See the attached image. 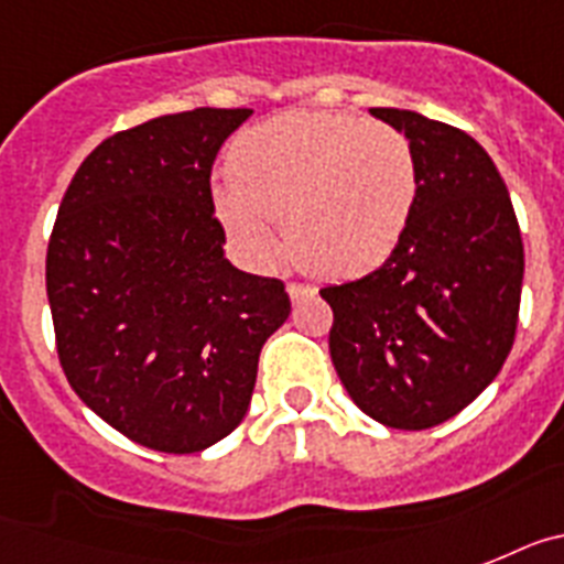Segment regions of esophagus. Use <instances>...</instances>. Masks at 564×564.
I'll use <instances>...</instances> for the list:
<instances>
[{
	"instance_id": "34e87169",
	"label": "esophagus",
	"mask_w": 564,
	"mask_h": 564,
	"mask_svg": "<svg viewBox=\"0 0 564 564\" xmlns=\"http://www.w3.org/2000/svg\"><path fill=\"white\" fill-rule=\"evenodd\" d=\"M286 292H289V297H292V301H295V303H301V301H310V297H315V292H317V289L312 286V283L289 281V283H286Z\"/></svg>"
}]
</instances>
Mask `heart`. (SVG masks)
I'll list each match as a JSON object with an SVG mask.
<instances>
[{
  "label": "heart",
  "mask_w": 564,
  "mask_h": 564,
  "mask_svg": "<svg viewBox=\"0 0 564 564\" xmlns=\"http://www.w3.org/2000/svg\"><path fill=\"white\" fill-rule=\"evenodd\" d=\"M213 189L221 227L249 261L272 263L286 243L323 278H357L394 252L417 204L420 173L398 127L346 112L289 110L247 127Z\"/></svg>",
  "instance_id": "b5f03b06"
}]
</instances>
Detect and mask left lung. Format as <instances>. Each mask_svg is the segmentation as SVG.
Returning a JSON list of instances; mask_svg holds the SVG:
<instances>
[{
	"label": "left lung",
	"instance_id": "left-lung-1",
	"mask_svg": "<svg viewBox=\"0 0 564 564\" xmlns=\"http://www.w3.org/2000/svg\"><path fill=\"white\" fill-rule=\"evenodd\" d=\"M369 112L414 147L417 204L383 267L321 297L335 312L332 364L357 409L420 431L459 414L506 364L525 252L506 181L471 135L414 110Z\"/></svg>",
	"mask_w": 564,
	"mask_h": 564
}]
</instances>
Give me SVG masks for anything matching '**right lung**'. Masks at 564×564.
<instances>
[{"mask_svg":"<svg viewBox=\"0 0 564 564\" xmlns=\"http://www.w3.org/2000/svg\"><path fill=\"white\" fill-rule=\"evenodd\" d=\"M249 116L195 107L110 135L53 224L58 364L87 409L153 452H204L238 429L263 343L292 310L278 278L224 258L215 218V155Z\"/></svg>","mask_w":564,"mask_h":564,"instance_id":"obj_1","label":"right lung"}]
</instances>
